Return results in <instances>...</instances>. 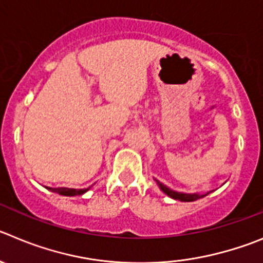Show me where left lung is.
I'll return each mask as SVG.
<instances>
[{"mask_svg": "<svg viewBox=\"0 0 263 263\" xmlns=\"http://www.w3.org/2000/svg\"><path fill=\"white\" fill-rule=\"evenodd\" d=\"M157 184H158V187L161 188L168 197L174 198V200H179V201H183V202H191V201H196L198 198H202L205 196H208L209 193H205V195H200V193H181V192H175V191L170 190L168 187H166L165 184H162L161 181L156 180Z\"/></svg>", "mask_w": 263, "mask_h": 263, "instance_id": "1", "label": "left lung"}]
</instances>
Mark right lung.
Wrapping results in <instances>:
<instances>
[{
    "instance_id": "right-lung-1",
    "label": "right lung",
    "mask_w": 263,
    "mask_h": 263,
    "mask_svg": "<svg viewBox=\"0 0 263 263\" xmlns=\"http://www.w3.org/2000/svg\"><path fill=\"white\" fill-rule=\"evenodd\" d=\"M49 191H51V192H55V193H60V195L62 196H78V195H83V193L87 192L89 188H84V190H75V188H50V187H46Z\"/></svg>"
}]
</instances>
